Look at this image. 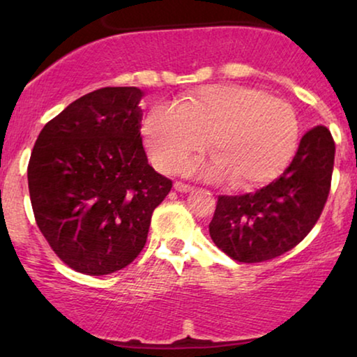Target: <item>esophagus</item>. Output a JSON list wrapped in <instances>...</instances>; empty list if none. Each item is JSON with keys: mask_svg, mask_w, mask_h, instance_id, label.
I'll list each match as a JSON object with an SVG mask.
<instances>
[{"mask_svg": "<svg viewBox=\"0 0 357 357\" xmlns=\"http://www.w3.org/2000/svg\"><path fill=\"white\" fill-rule=\"evenodd\" d=\"M174 188H175V192H180V193H190L193 190V187H190V185H185L182 182H175Z\"/></svg>", "mask_w": 357, "mask_h": 357, "instance_id": "esophagus-1", "label": "esophagus"}]
</instances>
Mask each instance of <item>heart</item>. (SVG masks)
<instances>
[{
	"instance_id": "1",
	"label": "heart",
	"mask_w": 357,
	"mask_h": 357,
	"mask_svg": "<svg viewBox=\"0 0 357 357\" xmlns=\"http://www.w3.org/2000/svg\"><path fill=\"white\" fill-rule=\"evenodd\" d=\"M144 144L159 169L174 172L209 146V162L183 165L185 174L231 178L250 190L280 175L299 143L294 109L266 92L237 84L204 86L178 100L158 102L143 121Z\"/></svg>"
}]
</instances>
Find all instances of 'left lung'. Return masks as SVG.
Instances as JSON below:
<instances>
[{"instance_id":"obj_1","label":"left lung","mask_w":357,"mask_h":357,"mask_svg":"<svg viewBox=\"0 0 357 357\" xmlns=\"http://www.w3.org/2000/svg\"><path fill=\"white\" fill-rule=\"evenodd\" d=\"M335 141L325 126L302 136L280 178L255 193L219 197L209 236L237 261L258 263L294 248L319 221L330 193Z\"/></svg>"}]
</instances>
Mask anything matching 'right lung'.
<instances>
[{"mask_svg": "<svg viewBox=\"0 0 357 357\" xmlns=\"http://www.w3.org/2000/svg\"><path fill=\"white\" fill-rule=\"evenodd\" d=\"M138 87H102L71 102L38 135L27 167L37 226L73 270L110 275L143 250L172 188L141 141Z\"/></svg>", "mask_w": 357, "mask_h": 357, "instance_id": "1", "label": "right lung"}]
</instances>
